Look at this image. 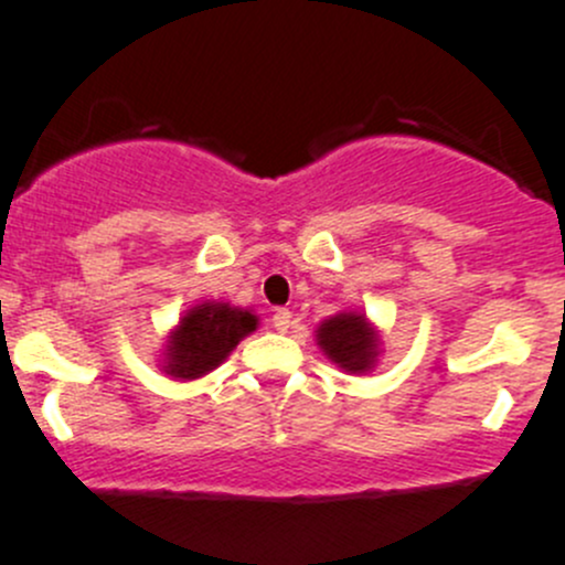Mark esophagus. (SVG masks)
I'll use <instances>...</instances> for the list:
<instances>
[{"instance_id": "obj_1", "label": "esophagus", "mask_w": 565, "mask_h": 565, "mask_svg": "<svg viewBox=\"0 0 565 565\" xmlns=\"http://www.w3.org/2000/svg\"><path fill=\"white\" fill-rule=\"evenodd\" d=\"M290 318H294V312H290L288 307H277L275 316H271V327H275L277 332H288L290 323H294Z\"/></svg>"}]
</instances>
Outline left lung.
<instances>
[{"label":"left lung","mask_w":565,"mask_h":565,"mask_svg":"<svg viewBox=\"0 0 565 565\" xmlns=\"http://www.w3.org/2000/svg\"><path fill=\"white\" fill-rule=\"evenodd\" d=\"M323 354L349 373L371 371L379 356V334L362 312H338L316 332Z\"/></svg>","instance_id":"8db88e82"}]
</instances>
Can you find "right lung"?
<instances>
[{
    "instance_id": "right-lung-1",
    "label": "right lung",
    "mask_w": 565,
    "mask_h": 565,
    "mask_svg": "<svg viewBox=\"0 0 565 565\" xmlns=\"http://www.w3.org/2000/svg\"><path fill=\"white\" fill-rule=\"evenodd\" d=\"M258 327V316L225 301L192 307L170 332L164 351V373L175 379H200L227 360L238 340Z\"/></svg>"
}]
</instances>
